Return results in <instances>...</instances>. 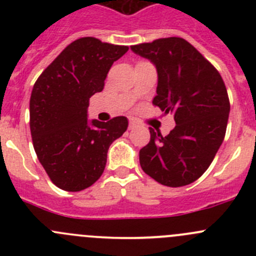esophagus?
Segmentation results:
<instances>
[{
	"mask_svg": "<svg viewBox=\"0 0 256 256\" xmlns=\"http://www.w3.org/2000/svg\"><path fill=\"white\" fill-rule=\"evenodd\" d=\"M138 128V125H136V122H134V121H130V124H128V130H134V128Z\"/></svg>",
	"mask_w": 256,
	"mask_h": 256,
	"instance_id": "obj_1",
	"label": "esophagus"
}]
</instances>
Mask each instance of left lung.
Wrapping results in <instances>:
<instances>
[{
  "label": "left lung",
  "mask_w": 256,
  "mask_h": 256,
  "mask_svg": "<svg viewBox=\"0 0 256 256\" xmlns=\"http://www.w3.org/2000/svg\"><path fill=\"white\" fill-rule=\"evenodd\" d=\"M157 70V95L152 104L174 114L176 126L167 136L150 128L151 138L140 150L144 174L168 187L198 180L224 140L230 104L216 68L180 37L131 46Z\"/></svg>",
  "instance_id": "obj_1"
}]
</instances>
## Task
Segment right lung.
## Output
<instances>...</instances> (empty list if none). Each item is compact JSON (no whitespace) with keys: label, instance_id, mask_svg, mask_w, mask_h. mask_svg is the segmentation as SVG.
<instances>
[{"label":"right lung","instance_id":"right-lung-1","mask_svg":"<svg viewBox=\"0 0 256 256\" xmlns=\"http://www.w3.org/2000/svg\"><path fill=\"white\" fill-rule=\"evenodd\" d=\"M128 47L94 37L74 40L44 69L30 100L33 147L52 182L68 192L94 184L106 164L108 150L128 121L88 120L89 99L104 89L110 68Z\"/></svg>","mask_w":256,"mask_h":256}]
</instances>
